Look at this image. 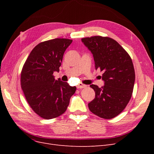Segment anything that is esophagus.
I'll list each match as a JSON object with an SVG mask.
<instances>
[{
    "label": "esophagus",
    "instance_id": "esophagus-1",
    "mask_svg": "<svg viewBox=\"0 0 154 154\" xmlns=\"http://www.w3.org/2000/svg\"><path fill=\"white\" fill-rule=\"evenodd\" d=\"M85 87H87V85L83 84V83H80L77 85V88H85Z\"/></svg>",
    "mask_w": 154,
    "mask_h": 154
}]
</instances>
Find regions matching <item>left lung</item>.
<instances>
[{"instance_id": "left-lung-1", "label": "left lung", "mask_w": 154, "mask_h": 154, "mask_svg": "<svg viewBox=\"0 0 154 154\" xmlns=\"http://www.w3.org/2000/svg\"><path fill=\"white\" fill-rule=\"evenodd\" d=\"M89 49L95 62L96 69L103 73L105 85L90 87L95 98L88 104L91 112L104 119H112L125 109L131 98L135 82V71L128 53L115 40L94 36L82 39Z\"/></svg>"}]
</instances>
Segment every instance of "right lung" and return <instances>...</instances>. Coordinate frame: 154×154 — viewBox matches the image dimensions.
<instances>
[{
    "mask_svg": "<svg viewBox=\"0 0 154 154\" xmlns=\"http://www.w3.org/2000/svg\"><path fill=\"white\" fill-rule=\"evenodd\" d=\"M72 40L55 38L43 42L33 48L23 66L20 83L31 108L41 118L51 119L66 111L76 87L59 78L53 72H59L63 56Z\"/></svg>",
    "mask_w": 154,
    "mask_h": 154,
    "instance_id": "obj_1",
    "label": "right lung"
}]
</instances>
